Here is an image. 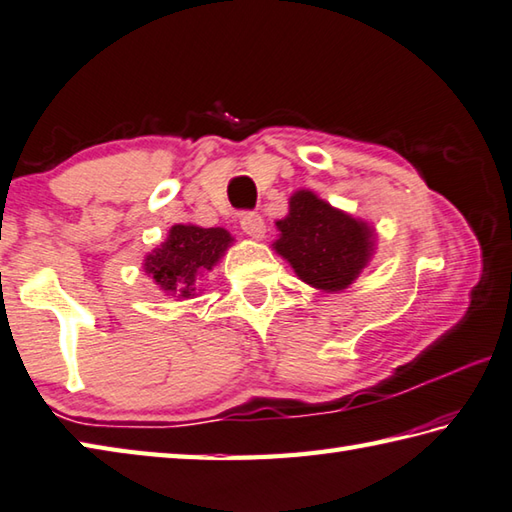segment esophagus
Segmentation results:
<instances>
[{
	"label": "esophagus",
	"mask_w": 512,
	"mask_h": 512,
	"mask_svg": "<svg viewBox=\"0 0 512 512\" xmlns=\"http://www.w3.org/2000/svg\"><path fill=\"white\" fill-rule=\"evenodd\" d=\"M239 226H242L244 233H246L248 237H253V239H262L264 233H266L264 219L259 217L257 213H244L242 219H239Z\"/></svg>",
	"instance_id": "1"
}]
</instances>
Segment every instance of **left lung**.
<instances>
[{"instance_id":"obj_1","label":"left lung","mask_w":512,"mask_h":512,"mask_svg":"<svg viewBox=\"0 0 512 512\" xmlns=\"http://www.w3.org/2000/svg\"><path fill=\"white\" fill-rule=\"evenodd\" d=\"M273 248L308 286L337 293L355 282L373 255L375 230L337 210L313 190H297L277 222Z\"/></svg>"}]
</instances>
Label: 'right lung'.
Wrapping results in <instances>:
<instances>
[{"label": "right lung", "instance_id": "1", "mask_svg": "<svg viewBox=\"0 0 512 512\" xmlns=\"http://www.w3.org/2000/svg\"><path fill=\"white\" fill-rule=\"evenodd\" d=\"M230 244L233 237L224 228L175 224L168 230L166 242L146 255L144 270L166 295L195 297L197 279L213 270Z\"/></svg>", "mask_w": 512, "mask_h": 512}]
</instances>
